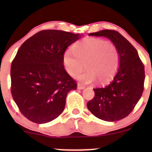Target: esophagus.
<instances>
[{"instance_id":"1","label":"esophagus","mask_w":152,"mask_h":152,"mask_svg":"<svg viewBox=\"0 0 152 152\" xmlns=\"http://www.w3.org/2000/svg\"><path fill=\"white\" fill-rule=\"evenodd\" d=\"M85 87L84 86H82L81 84H77V89H80V90H82V89H84Z\"/></svg>"}]
</instances>
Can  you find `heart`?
Here are the masks:
<instances>
[{
    "instance_id": "b5f03b06",
    "label": "heart",
    "mask_w": 152,
    "mask_h": 152,
    "mask_svg": "<svg viewBox=\"0 0 152 152\" xmlns=\"http://www.w3.org/2000/svg\"><path fill=\"white\" fill-rule=\"evenodd\" d=\"M73 50L64 52L62 61L66 71L73 76L86 61L84 72L75 75V78L84 84L97 80L104 84L113 77L119 67L118 50L113 44L100 39L86 37L74 46Z\"/></svg>"
}]
</instances>
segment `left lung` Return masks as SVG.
I'll return each instance as SVG.
<instances>
[{"instance_id":"left-lung-1","label":"left lung","mask_w":152,"mask_h":152,"mask_svg":"<svg viewBox=\"0 0 152 152\" xmlns=\"http://www.w3.org/2000/svg\"><path fill=\"white\" fill-rule=\"evenodd\" d=\"M88 35L110 39L118 50L120 64L117 73L109 84L93 88L95 97L87 103V107L95 117L104 121L123 119L142 96L144 66L136 48L117 31L104 30Z\"/></svg>"}]
</instances>
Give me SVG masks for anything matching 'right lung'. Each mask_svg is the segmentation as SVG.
Returning a JSON list of instances; mask_svg holds the SVG:
<instances>
[{
	"instance_id": "right-lung-1",
	"label": "right lung",
	"mask_w": 152,
	"mask_h": 152,
	"mask_svg": "<svg viewBox=\"0 0 152 152\" xmlns=\"http://www.w3.org/2000/svg\"><path fill=\"white\" fill-rule=\"evenodd\" d=\"M83 34L41 31L25 41L11 66V92L20 111L30 121L47 123L63 112L68 93L77 84L64 69L66 48Z\"/></svg>"
}]
</instances>
